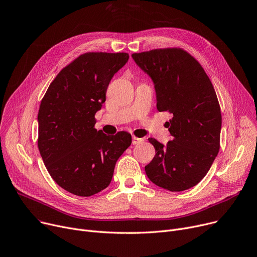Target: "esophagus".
I'll return each instance as SVG.
<instances>
[{
    "mask_svg": "<svg viewBox=\"0 0 257 257\" xmlns=\"http://www.w3.org/2000/svg\"><path fill=\"white\" fill-rule=\"evenodd\" d=\"M143 142H144V140L141 138H136V136H133L132 138V145H140Z\"/></svg>",
    "mask_w": 257,
    "mask_h": 257,
    "instance_id": "obj_1",
    "label": "esophagus"
}]
</instances>
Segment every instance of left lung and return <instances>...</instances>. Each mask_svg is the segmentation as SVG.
<instances>
[{
	"label": "left lung",
	"instance_id": "left-lung-1",
	"mask_svg": "<svg viewBox=\"0 0 257 257\" xmlns=\"http://www.w3.org/2000/svg\"><path fill=\"white\" fill-rule=\"evenodd\" d=\"M155 83L157 109L173 114L165 123L173 136L163 146L149 142L155 157L145 167L148 178L169 191H184L208 174L220 149L221 110L213 84L201 65L178 47L133 54Z\"/></svg>",
	"mask_w": 257,
	"mask_h": 257
}]
</instances>
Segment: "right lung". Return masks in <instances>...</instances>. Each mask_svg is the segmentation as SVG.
<instances>
[{
  "mask_svg": "<svg viewBox=\"0 0 257 257\" xmlns=\"http://www.w3.org/2000/svg\"><path fill=\"white\" fill-rule=\"evenodd\" d=\"M127 53H85L51 81L38 111V149L47 172L66 191L94 195L109 185L131 134L108 136L95 129L109 81L127 63Z\"/></svg>",
  "mask_w": 257,
  "mask_h": 257,
  "instance_id": "add662e5",
  "label": "right lung"
}]
</instances>
